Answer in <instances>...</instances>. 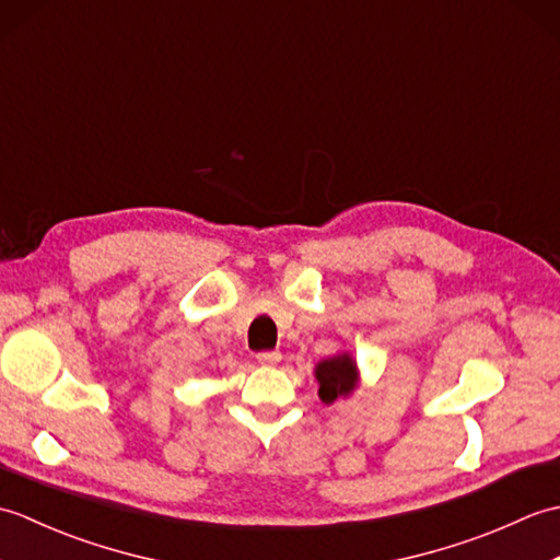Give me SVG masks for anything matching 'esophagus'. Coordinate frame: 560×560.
I'll return each instance as SVG.
<instances>
[{"instance_id": "esophagus-1", "label": "esophagus", "mask_w": 560, "mask_h": 560, "mask_svg": "<svg viewBox=\"0 0 560 560\" xmlns=\"http://www.w3.org/2000/svg\"><path fill=\"white\" fill-rule=\"evenodd\" d=\"M257 361L261 365H277L281 361V353L279 351H259L257 353Z\"/></svg>"}]
</instances>
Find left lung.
I'll return each mask as SVG.
<instances>
[{"label":"left lung","instance_id":"8db88e82","mask_svg":"<svg viewBox=\"0 0 560 560\" xmlns=\"http://www.w3.org/2000/svg\"><path fill=\"white\" fill-rule=\"evenodd\" d=\"M315 377L319 383L317 395L325 404H335L337 399L349 397L359 385V368L351 353H337L331 359L319 361L315 368Z\"/></svg>","mask_w":560,"mask_h":560}]
</instances>
